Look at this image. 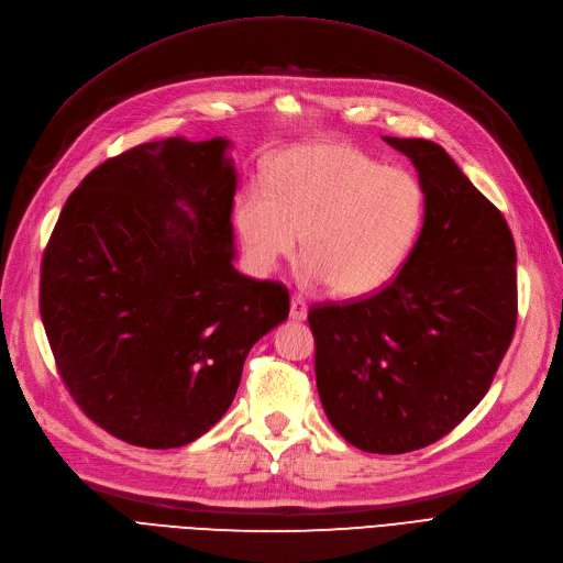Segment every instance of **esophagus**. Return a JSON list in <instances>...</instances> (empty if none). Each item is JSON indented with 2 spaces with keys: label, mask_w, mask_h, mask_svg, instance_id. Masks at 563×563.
<instances>
[{
  "label": "esophagus",
  "mask_w": 563,
  "mask_h": 563,
  "mask_svg": "<svg viewBox=\"0 0 563 563\" xmlns=\"http://www.w3.org/2000/svg\"><path fill=\"white\" fill-rule=\"evenodd\" d=\"M305 317H308V302H305L300 296H294L291 298V319L302 321Z\"/></svg>",
  "instance_id": "1"
}]
</instances>
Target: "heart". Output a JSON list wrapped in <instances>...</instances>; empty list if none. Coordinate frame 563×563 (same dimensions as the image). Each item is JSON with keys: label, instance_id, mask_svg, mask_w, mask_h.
I'll return each instance as SVG.
<instances>
[{"label": "heart", "instance_id": "heart-1", "mask_svg": "<svg viewBox=\"0 0 563 563\" xmlns=\"http://www.w3.org/2000/svg\"><path fill=\"white\" fill-rule=\"evenodd\" d=\"M424 211L428 197L411 172L347 143H314L279 152L265 187L242 190L234 220L261 269L294 255L302 232L308 279H323L335 296L362 298L395 279Z\"/></svg>", "mask_w": 563, "mask_h": 563}]
</instances>
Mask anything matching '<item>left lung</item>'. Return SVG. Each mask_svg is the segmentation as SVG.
Listing matches in <instances>:
<instances>
[{
    "label": "left lung",
    "instance_id": "left-lung-1",
    "mask_svg": "<svg viewBox=\"0 0 563 563\" xmlns=\"http://www.w3.org/2000/svg\"><path fill=\"white\" fill-rule=\"evenodd\" d=\"M385 141L418 168L428 211L380 291L312 305L314 376L338 434L366 453L434 444L484 399L517 329V249L505 216L444 147Z\"/></svg>",
    "mask_w": 563,
    "mask_h": 563
}]
</instances>
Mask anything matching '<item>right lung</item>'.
<instances>
[{
	"label": "right lung",
	"mask_w": 563,
	"mask_h": 563,
	"mask_svg": "<svg viewBox=\"0 0 563 563\" xmlns=\"http://www.w3.org/2000/svg\"><path fill=\"white\" fill-rule=\"evenodd\" d=\"M225 147L168 139L106 159L67 197L42 255L58 376L84 416L133 446L209 432L249 350L288 317L282 282L232 265Z\"/></svg>",
	"instance_id": "add662e5"
}]
</instances>
